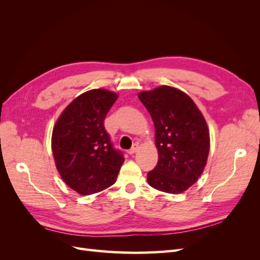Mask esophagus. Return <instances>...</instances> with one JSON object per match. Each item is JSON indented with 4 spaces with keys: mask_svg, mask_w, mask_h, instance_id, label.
<instances>
[{
    "mask_svg": "<svg viewBox=\"0 0 260 260\" xmlns=\"http://www.w3.org/2000/svg\"><path fill=\"white\" fill-rule=\"evenodd\" d=\"M138 149H139V145H138V144H135V145H133V146L129 149L128 153H129L130 155H133V154L138 152Z\"/></svg>",
    "mask_w": 260,
    "mask_h": 260,
    "instance_id": "34e87169",
    "label": "esophagus"
}]
</instances>
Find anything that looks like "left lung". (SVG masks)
Listing matches in <instances>:
<instances>
[{
    "mask_svg": "<svg viewBox=\"0 0 260 260\" xmlns=\"http://www.w3.org/2000/svg\"><path fill=\"white\" fill-rule=\"evenodd\" d=\"M138 96L153 119L158 149V162L147 174V182L161 192L182 193L206 166L209 131L205 118L187 94L168 85Z\"/></svg>",
    "mask_w": 260,
    "mask_h": 260,
    "instance_id": "obj_1",
    "label": "left lung"
}]
</instances>
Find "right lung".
I'll list each match as a JSON object with an SVG mask.
<instances>
[{
    "label": "right lung",
    "mask_w": 260,
    "mask_h": 260,
    "mask_svg": "<svg viewBox=\"0 0 260 260\" xmlns=\"http://www.w3.org/2000/svg\"><path fill=\"white\" fill-rule=\"evenodd\" d=\"M118 95L94 89L76 98L54 125L52 152L61 179L81 195L113 185L124 161L104 128Z\"/></svg>",
    "instance_id": "right-lung-1"
}]
</instances>
